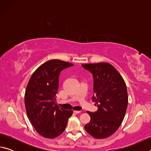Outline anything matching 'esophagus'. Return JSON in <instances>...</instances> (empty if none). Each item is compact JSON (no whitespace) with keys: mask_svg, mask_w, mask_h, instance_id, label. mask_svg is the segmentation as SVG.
<instances>
[{"mask_svg":"<svg viewBox=\"0 0 151 151\" xmlns=\"http://www.w3.org/2000/svg\"><path fill=\"white\" fill-rule=\"evenodd\" d=\"M73 112H75V113H76V114H78V113H80L81 111H74Z\"/></svg>","mask_w":151,"mask_h":151,"instance_id":"esophagus-1","label":"esophagus"}]
</instances>
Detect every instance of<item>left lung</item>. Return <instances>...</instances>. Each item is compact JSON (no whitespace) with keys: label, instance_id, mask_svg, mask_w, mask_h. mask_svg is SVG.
<instances>
[{"label":"left lung","instance_id":"left-lung-1","mask_svg":"<svg viewBox=\"0 0 151 151\" xmlns=\"http://www.w3.org/2000/svg\"><path fill=\"white\" fill-rule=\"evenodd\" d=\"M82 66L93 77L92 99L98 110L87 111L91 121L85 126L88 133L96 139H105L121 126L128 105L127 86L115 68L107 63L85 64Z\"/></svg>","mask_w":151,"mask_h":151}]
</instances>
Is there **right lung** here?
<instances>
[{
	"instance_id": "right-lung-1",
	"label": "right lung",
	"mask_w": 151,
	"mask_h": 151,
	"mask_svg": "<svg viewBox=\"0 0 151 151\" xmlns=\"http://www.w3.org/2000/svg\"><path fill=\"white\" fill-rule=\"evenodd\" d=\"M74 65L50 60L40 66L30 77L24 94L28 118L38 133L54 139L65 131L72 110H65L56 102L61 71Z\"/></svg>"
}]
</instances>
